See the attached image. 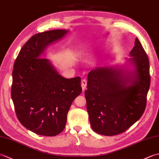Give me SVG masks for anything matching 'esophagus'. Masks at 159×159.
<instances>
[{"label":"esophagus","instance_id":"1","mask_svg":"<svg viewBox=\"0 0 159 159\" xmlns=\"http://www.w3.org/2000/svg\"><path fill=\"white\" fill-rule=\"evenodd\" d=\"M87 80L85 79H83L82 81H81V87H82V89L83 90H85V89L86 88V86H87Z\"/></svg>","mask_w":159,"mask_h":159}]
</instances>
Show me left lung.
<instances>
[{
  "label": "left lung",
  "instance_id": "8db88e82",
  "mask_svg": "<svg viewBox=\"0 0 159 159\" xmlns=\"http://www.w3.org/2000/svg\"><path fill=\"white\" fill-rule=\"evenodd\" d=\"M126 59L134 70L126 67H98L87 76L85 91L91 126L96 133L113 136L126 131L142 116L150 88L149 59L135 39Z\"/></svg>",
  "mask_w": 159,
  "mask_h": 159
}]
</instances>
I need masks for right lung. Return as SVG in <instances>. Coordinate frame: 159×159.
Wrapping results in <instances>:
<instances>
[{
    "mask_svg": "<svg viewBox=\"0 0 159 159\" xmlns=\"http://www.w3.org/2000/svg\"><path fill=\"white\" fill-rule=\"evenodd\" d=\"M68 31L38 33L20 50L13 65L11 98L23 126L39 135L52 137L65 128L74 100L82 92L79 76L66 79L42 54Z\"/></svg>",
    "mask_w": 159,
    "mask_h": 159,
    "instance_id": "obj_1",
    "label": "right lung"
}]
</instances>
